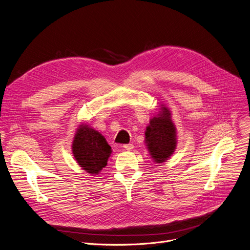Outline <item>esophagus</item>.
<instances>
[{
    "label": "esophagus",
    "instance_id": "1",
    "mask_svg": "<svg viewBox=\"0 0 250 250\" xmlns=\"http://www.w3.org/2000/svg\"><path fill=\"white\" fill-rule=\"evenodd\" d=\"M124 148L125 149V150H132L133 148H134V145L133 144H125L124 145Z\"/></svg>",
    "mask_w": 250,
    "mask_h": 250
}]
</instances>
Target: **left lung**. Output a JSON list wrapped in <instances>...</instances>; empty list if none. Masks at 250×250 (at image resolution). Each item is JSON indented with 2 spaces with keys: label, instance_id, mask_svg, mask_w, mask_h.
I'll return each instance as SVG.
<instances>
[{
  "label": "left lung",
  "instance_id": "1",
  "mask_svg": "<svg viewBox=\"0 0 250 250\" xmlns=\"http://www.w3.org/2000/svg\"><path fill=\"white\" fill-rule=\"evenodd\" d=\"M170 110L162 105L161 111L152 117L145 132V143L155 163H165L173 154L177 144Z\"/></svg>",
  "mask_w": 250,
  "mask_h": 250
}]
</instances>
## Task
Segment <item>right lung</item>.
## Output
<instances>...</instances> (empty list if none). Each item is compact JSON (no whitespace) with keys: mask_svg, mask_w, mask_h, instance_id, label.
Here are the masks:
<instances>
[{"mask_svg":"<svg viewBox=\"0 0 250 250\" xmlns=\"http://www.w3.org/2000/svg\"><path fill=\"white\" fill-rule=\"evenodd\" d=\"M72 151L80 167L96 175L107 166L112 152L105 138L87 125H80L72 144Z\"/></svg>","mask_w":250,"mask_h":250,"instance_id":"obj_1","label":"right lung"}]
</instances>
